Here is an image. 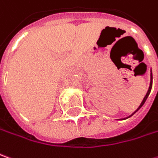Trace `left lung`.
Masks as SVG:
<instances>
[{
  "label": "left lung",
  "instance_id": "left-lung-1",
  "mask_svg": "<svg viewBox=\"0 0 158 158\" xmlns=\"http://www.w3.org/2000/svg\"><path fill=\"white\" fill-rule=\"evenodd\" d=\"M150 76H151V77H150V84H149V88H148V92H147L146 96H145V97H144V99H143V100H142V102H141V103H140V105H139V106L138 108H137V109H136V110H135V112H133V113H132V114H131L130 116H131V115H132V114H135V113H136V112H137V111H138L139 109V108H140V107H141V106H143V105H144V103H145V101H146V99H148V95H149V93H150V91H151V88H152V79H153V77H152V73H151V74H150ZM130 116H129V117H130ZM127 118H128V117H127Z\"/></svg>",
  "mask_w": 158,
  "mask_h": 158
}]
</instances>
